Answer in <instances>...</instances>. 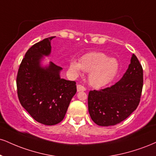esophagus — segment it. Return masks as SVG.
<instances>
[{
  "mask_svg": "<svg viewBox=\"0 0 156 156\" xmlns=\"http://www.w3.org/2000/svg\"><path fill=\"white\" fill-rule=\"evenodd\" d=\"M77 91L79 92V91H86V88L84 86H81V85H77Z\"/></svg>",
  "mask_w": 156,
  "mask_h": 156,
  "instance_id": "esophagus-1",
  "label": "esophagus"
}]
</instances>
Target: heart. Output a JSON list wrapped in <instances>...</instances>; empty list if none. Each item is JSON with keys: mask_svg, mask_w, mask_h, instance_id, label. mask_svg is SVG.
Segmentation results:
<instances>
[{"mask_svg": "<svg viewBox=\"0 0 156 156\" xmlns=\"http://www.w3.org/2000/svg\"><path fill=\"white\" fill-rule=\"evenodd\" d=\"M70 69L76 76L81 75L83 70L89 73V84L99 89L115 78L119 73V64L115 59L109 58L101 52H90L82 56L80 62L76 59L71 60Z\"/></svg>", "mask_w": 156, "mask_h": 156, "instance_id": "b5f03b06", "label": "heart"}]
</instances>
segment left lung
I'll list each match as a JSON object with an SVG mask.
<instances>
[{"label": "left lung", "instance_id": "1", "mask_svg": "<svg viewBox=\"0 0 156 156\" xmlns=\"http://www.w3.org/2000/svg\"><path fill=\"white\" fill-rule=\"evenodd\" d=\"M143 86V70L134 54L119 82L106 89L90 91L88 108L91 119L101 126L124 121L137 108Z\"/></svg>", "mask_w": 156, "mask_h": 156}]
</instances>
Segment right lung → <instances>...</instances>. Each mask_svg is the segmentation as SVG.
<instances>
[{
	"mask_svg": "<svg viewBox=\"0 0 156 156\" xmlns=\"http://www.w3.org/2000/svg\"><path fill=\"white\" fill-rule=\"evenodd\" d=\"M53 37L45 38L28 49L16 77L22 106L35 121L47 126L62 121L77 91L76 82L61 78L62 67L51 62H44L51 52Z\"/></svg>",
	"mask_w": 156,
	"mask_h": 156,
	"instance_id": "add662e5",
	"label": "right lung"
}]
</instances>
